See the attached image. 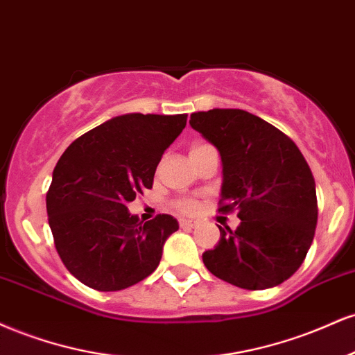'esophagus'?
<instances>
[{
    "label": "esophagus",
    "mask_w": 355,
    "mask_h": 355,
    "mask_svg": "<svg viewBox=\"0 0 355 355\" xmlns=\"http://www.w3.org/2000/svg\"><path fill=\"white\" fill-rule=\"evenodd\" d=\"M179 226L182 229H193L194 226H198V220L194 219H179Z\"/></svg>",
    "instance_id": "obj_1"
}]
</instances>
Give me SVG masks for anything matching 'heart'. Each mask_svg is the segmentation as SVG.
Instances as JSON below:
<instances>
[{
  "label": "heart",
  "instance_id": "heart-1",
  "mask_svg": "<svg viewBox=\"0 0 355 355\" xmlns=\"http://www.w3.org/2000/svg\"><path fill=\"white\" fill-rule=\"evenodd\" d=\"M199 146H202V144H196L191 149L199 148ZM179 207H181V209L186 211V212H193L196 207H198V204H196V201H193V199H184V201H179Z\"/></svg>",
  "mask_w": 355,
  "mask_h": 355
}]
</instances>
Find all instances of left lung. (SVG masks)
Masks as SVG:
<instances>
[{"instance_id":"obj_1","label":"left lung","mask_w":355,"mask_h":355,"mask_svg":"<svg viewBox=\"0 0 355 355\" xmlns=\"http://www.w3.org/2000/svg\"><path fill=\"white\" fill-rule=\"evenodd\" d=\"M191 128L219 151L220 211L237 209L236 231L220 227L202 254L216 277L249 291L269 289L301 268L318 224L311 168L284 132L244 110L193 112Z\"/></svg>"}]
</instances>
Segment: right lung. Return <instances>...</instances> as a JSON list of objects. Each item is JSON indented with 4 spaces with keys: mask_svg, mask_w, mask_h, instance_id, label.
Instances as JSON below:
<instances>
[{
    "mask_svg": "<svg viewBox=\"0 0 355 355\" xmlns=\"http://www.w3.org/2000/svg\"><path fill=\"white\" fill-rule=\"evenodd\" d=\"M186 119L187 114L116 116L62 153L46 211L62 264L85 286L103 293L126 289L159 266L178 220L159 214L143 223L128 204L153 187L162 154Z\"/></svg>",
    "mask_w": 355,
    "mask_h": 355,
    "instance_id": "add662e5",
    "label": "right lung"
}]
</instances>
